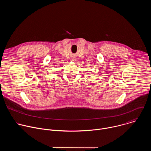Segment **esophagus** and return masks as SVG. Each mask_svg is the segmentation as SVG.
<instances>
[{
    "instance_id": "1",
    "label": "esophagus",
    "mask_w": 151,
    "mask_h": 151,
    "mask_svg": "<svg viewBox=\"0 0 151 151\" xmlns=\"http://www.w3.org/2000/svg\"><path fill=\"white\" fill-rule=\"evenodd\" d=\"M73 58V61H74V60H75V58Z\"/></svg>"
}]
</instances>
